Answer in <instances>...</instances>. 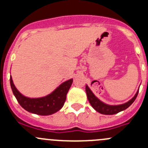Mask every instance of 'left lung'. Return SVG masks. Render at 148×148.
Returning a JSON list of instances; mask_svg holds the SVG:
<instances>
[{
    "instance_id": "obj_1",
    "label": "left lung",
    "mask_w": 148,
    "mask_h": 148,
    "mask_svg": "<svg viewBox=\"0 0 148 148\" xmlns=\"http://www.w3.org/2000/svg\"><path fill=\"white\" fill-rule=\"evenodd\" d=\"M86 96H87L88 100H89V103L92 105V107L96 110L98 112L101 113L103 114H114L120 112L122 111V110H126L127 107H129L134 101L136 99L137 96L138 95L139 90L137 92L136 95H135L132 99L127 102V103H125L123 104H120V105H116V106H111V105H107V104H104V103L99 101L96 97L95 96L92 91L89 89V88L87 86H86Z\"/></svg>"
}]
</instances>
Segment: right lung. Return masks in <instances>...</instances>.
<instances>
[{"label":"right lung","instance_id":"1","mask_svg":"<svg viewBox=\"0 0 148 148\" xmlns=\"http://www.w3.org/2000/svg\"><path fill=\"white\" fill-rule=\"evenodd\" d=\"M73 79L68 80L61 84L51 94L41 98L31 99L22 95L16 89L10 77V83L13 95L20 105L29 112L39 115H50L59 111L64 106L66 94L72 84Z\"/></svg>","mask_w":148,"mask_h":148}]
</instances>
